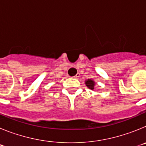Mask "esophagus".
Masks as SVG:
<instances>
[{
  "label": "esophagus",
  "mask_w": 146,
  "mask_h": 146,
  "mask_svg": "<svg viewBox=\"0 0 146 146\" xmlns=\"http://www.w3.org/2000/svg\"><path fill=\"white\" fill-rule=\"evenodd\" d=\"M80 77V73H77V74H76L75 77H76V78H79Z\"/></svg>",
  "instance_id": "esophagus-1"
}]
</instances>
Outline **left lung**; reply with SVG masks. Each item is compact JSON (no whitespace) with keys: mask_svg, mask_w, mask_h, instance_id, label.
Segmentation results:
<instances>
[{"mask_svg":"<svg viewBox=\"0 0 146 146\" xmlns=\"http://www.w3.org/2000/svg\"><path fill=\"white\" fill-rule=\"evenodd\" d=\"M86 85L88 87V88L91 89V90H94V86H95V82L92 80L88 79V80L86 81Z\"/></svg>","mask_w":146,"mask_h":146,"instance_id":"1","label":"left lung"}]
</instances>
